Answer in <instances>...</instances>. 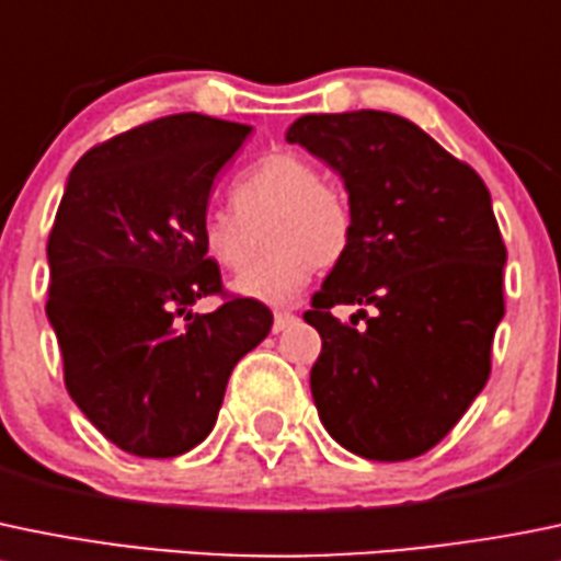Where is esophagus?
Listing matches in <instances>:
<instances>
[{
    "mask_svg": "<svg viewBox=\"0 0 561 561\" xmlns=\"http://www.w3.org/2000/svg\"><path fill=\"white\" fill-rule=\"evenodd\" d=\"M290 320H293L290 309H274V331H276V334H279V331L285 329V325L290 323Z\"/></svg>",
    "mask_w": 561,
    "mask_h": 561,
    "instance_id": "34e87169",
    "label": "esophagus"
}]
</instances>
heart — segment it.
<instances>
[{"label": "heart", "mask_w": 561, "mask_h": 561, "mask_svg": "<svg viewBox=\"0 0 561 561\" xmlns=\"http://www.w3.org/2000/svg\"><path fill=\"white\" fill-rule=\"evenodd\" d=\"M266 257L236 279V293L260 301H285L307 285L314 265L331 268L353 238L351 203L323 172L296 153H271L232 183V208H214L199 221L208 257L230 274L248 268L262 245Z\"/></svg>", "instance_id": "b5f03b06"}]
</instances>
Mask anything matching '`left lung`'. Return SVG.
I'll return each mask as SVG.
<instances>
[{
    "label": "left lung",
    "mask_w": 561,
    "mask_h": 561,
    "mask_svg": "<svg viewBox=\"0 0 561 561\" xmlns=\"http://www.w3.org/2000/svg\"><path fill=\"white\" fill-rule=\"evenodd\" d=\"M285 139L342 178L353 214L351 247L304 312L323 340L309 373L320 422L358 458H419L491 375L507 263L491 192L400 114H304ZM336 302L363 309L342 324Z\"/></svg>",
    "instance_id": "8db88e82"
}]
</instances>
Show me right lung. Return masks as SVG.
Instances as JSON below:
<instances>
[{
	"label": "right lung",
	"instance_id": "add662e5",
	"mask_svg": "<svg viewBox=\"0 0 561 561\" xmlns=\"http://www.w3.org/2000/svg\"><path fill=\"white\" fill-rule=\"evenodd\" d=\"M249 134L252 125L170 114L92 148L65 183L46 249L48 323L68 394L136 458H175L205 442L232 367L274 323L254 298L192 312L221 293L199 221Z\"/></svg>",
	"mask_w": 561,
	"mask_h": 561
}]
</instances>
